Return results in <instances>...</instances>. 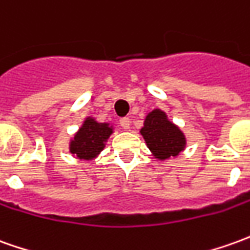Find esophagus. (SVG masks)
Returning <instances> with one entry per match:
<instances>
[{
    "mask_svg": "<svg viewBox=\"0 0 250 250\" xmlns=\"http://www.w3.org/2000/svg\"><path fill=\"white\" fill-rule=\"evenodd\" d=\"M119 123L120 125H122V128H125V130H128V128H130L131 122L128 118H122V119L119 120Z\"/></svg>",
    "mask_w": 250,
    "mask_h": 250,
    "instance_id": "1",
    "label": "esophagus"
}]
</instances>
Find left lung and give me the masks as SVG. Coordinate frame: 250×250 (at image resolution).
<instances>
[{
  "label": "left lung",
  "mask_w": 250,
  "mask_h": 250,
  "mask_svg": "<svg viewBox=\"0 0 250 250\" xmlns=\"http://www.w3.org/2000/svg\"><path fill=\"white\" fill-rule=\"evenodd\" d=\"M141 134L149 149L160 160H167L169 157L177 155L186 145V138L179 127L169 122L165 112L160 109H154L147 115Z\"/></svg>",
  "instance_id": "8db88e82"
}]
</instances>
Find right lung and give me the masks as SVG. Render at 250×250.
Returning a JSON list of instances; mask_svg holds the SVG:
<instances>
[{
	"label": "right lung",
	"mask_w": 250,
	"mask_h": 250,
	"mask_svg": "<svg viewBox=\"0 0 250 250\" xmlns=\"http://www.w3.org/2000/svg\"><path fill=\"white\" fill-rule=\"evenodd\" d=\"M112 134V128L107 123H97L86 119L70 143V151L78 158L92 160L104 149V142Z\"/></svg>",
	"instance_id": "right-lung-1"
}]
</instances>
